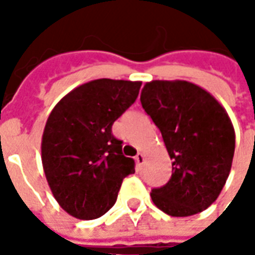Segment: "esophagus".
<instances>
[{
	"label": "esophagus",
	"instance_id": "1",
	"mask_svg": "<svg viewBox=\"0 0 255 255\" xmlns=\"http://www.w3.org/2000/svg\"><path fill=\"white\" fill-rule=\"evenodd\" d=\"M135 161H136V165H138L139 168H142V165H143L144 162V155L142 154V153H138V154L135 155Z\"/></svg>",
	"mask_w": 255,
	"mask_h": 255
}]
</instances>
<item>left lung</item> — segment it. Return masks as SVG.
Segmentation results:
<instances>
[{
	"instance_id": "left-lung-1",
	"label": "left lung",
	"mask_w": 255,
	"mask_h": 255,
	"mask_svg": "<svg viewBox=\"0 0 255 255\" xmlns=\"http://www.w3.org/2000/svg\"><path fill=\"white\" fill-rule=\"evenodd\" d=\"M140 104L172 160L171 179L151 190L154 205L175 217L208 209L224 187L235 151V131L224 108L184 80L146 83Z\"/></svg>"
}]
</instances>
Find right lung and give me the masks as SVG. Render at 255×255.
<instances>
[{"label": "right lung", "instance_id": "right-lung-1", "mask_svg": "<svg viewBox=\"0 0 255 255\" xmlns=\"http://www.w3.org/2000/svg\"><path fill=\"white\" fill-rule=\"evenodd\" d=\"M142 83L97 79L54 106L42 136V164L60 206L73 217L94 220L115 205L135 161L123 154L112 126L136 101Z\"/></svg>", "mask_w": 255, "mask_h": 255}]
</instances>
